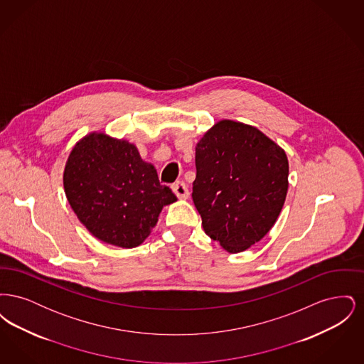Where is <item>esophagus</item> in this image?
<instances>
[{
  "label": "esophagus",
  "instance_id": "esophagus-1",
  "mask_svg": "<svg viewBox=\"0 0 364 364\" xmlns=\"http://www.w3.org/2000/svg\"><path fill=\"white\" fill-rule=\"evenodd\" d=\"M172 190L178 199H187L190 196V190L184 181H176L172 186Z\"/></svg>",
  "mask_w": 364,
  "mask_h": 364
}]
</instances>
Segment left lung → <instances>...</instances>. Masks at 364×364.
<instances>
[{
	"mask_svg": "<svg viewBox=\"0 0 364 364\" xmlns=\"http://www.w3.org/2000/svg\"><path fill=\"white\" fill-rule=\"evenodd\" d=\"M192 200L210 239L235 254L274 225L288 191L285 151L242 122L215 124L195 153Z\"/></svg>",
	"mask_w": 364,
	"mask_h": 364,
	"instance_id": "obj_1",
	"label": "left lung"
}]
</instances>
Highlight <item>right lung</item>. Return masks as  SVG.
Masks as SVG:
<instances>
[{"label": "right lung", "mask_w": 364, "mask_h": 364, "mask_svg": "<svg viewBox=\"0 0 364 364\" xmlns=\"http://www.w3.org/2000/svg\"><path fill=\"white\" fill-rule=\"evenodd\" d=\"M64 188L80 223L100 240L134 248L150 235L161 210L177 200L134 144L91 134L70 151Z\"/></svg>", "instance_id": "right-lung-1"}]
</instances>
